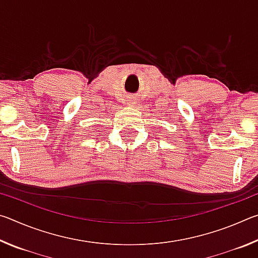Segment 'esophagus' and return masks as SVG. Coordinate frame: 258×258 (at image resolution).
<instances>
[{
	"instance_id": "1",
	"label": "esophagus",
	"mask_w": 258,
	"mask_h": 258,
	"mask_svg": "<svg viewBox=\"0 0 258 258\" xmlns=\"http://www.w3.org/2000/svg\"><path fill=\"white\" fill-rule=\"evenodd\" d=\"M137 103H138L137 98H135V97L128 98V100H127V104H128V106H134V104H137Z\"/></svg>"
}]
</instances>
